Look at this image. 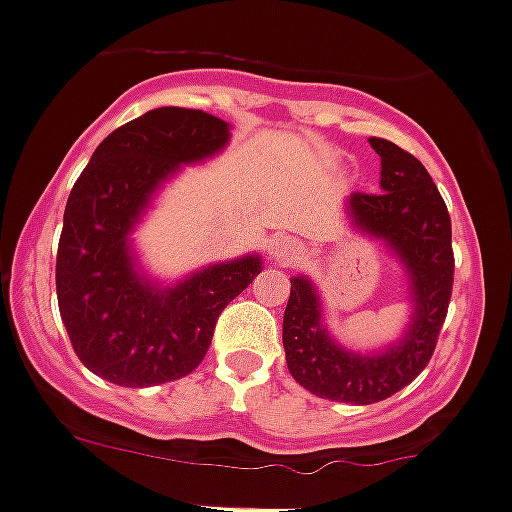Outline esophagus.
I'll list each match as a JSON object with an SVG mask.
<instances>
[{
  "mask_svg": "<svg viewBox=\"0 0 512 512\" xmlns=\"http://www.w3.org/2000/svg\"><path fill=\"white\" fill-rule=\"evenodd\" d=\"M273 254H276L278 258H281V256H286V246H281V244H278V246H273Z\"/></svg>",
  "mask_w": 512,
  "mask_h": 512,
  "instance_id": "34e87169",
  "label": "esophagus"
}]
</instances>
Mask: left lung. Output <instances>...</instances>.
I'll return each instance as SVG.
<instances>
[{
	"instance_id": "obj_1",
	"label": "left lung",
	"mask_w": 512,
	"mask_h": 512,
	"mask_svg": "<svg viewBox=\"0 0 512 512\" xmlns=\"http://www.w3.org/2000/svg\"><path fill=\"white\" fill-rule=\"evenodd\" d=\"M381 156L378 194L353 191L348 211L366 234L386 239L406 263L413 286V323L381 356H356L328 338L321 303L308 278H293L283 313V348L291 376L313 396L368 406L391 398L428 366L453 293L450 214L426 166L388 139H368Z\"/></svg>"
}]
</instances>
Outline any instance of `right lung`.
I'll list each match as a JSON object with an SVG mask.
<instances>
[{
  "label": "right lung",
  "mask_w": 512,
  "mask_h": 512,
  "mask_svg": "<svg viewBox=\"0 0 512 512\" xmlns=\"http://www.w3.org/2000/svg\"><path fill=\"white\" fill-rule=\"evenodd\" d=\"M226 141V121L161 106L111 131L74 184L57 251L59 313L79 361L104 381L146 388L189 376L221 311L261 273V258L246 256L159 291L129 256V231L161 181Z\"/></svg>",
  "instance_id": "obj_1"
}]
</instances>
